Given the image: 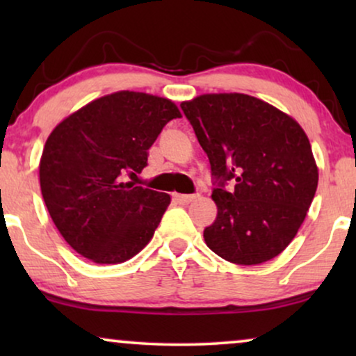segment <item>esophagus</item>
<instances>
[{
	"instance_id": "obj_1",
	"label": "esophagus",
	"mask_w": 356,
	"mask_h": 356,
	"mask_svg": "<svg viewBox=\"0 0 356 356\" xmlns=\"http://www.w3.org/2000/svg\"><path fill=\"white\" fill-rule=\"evenodd\" d=\"M194 199H196L194 194H175V201L178 204H183V206H186V204L194 201Z\"/></svg>"
}]
</instances>
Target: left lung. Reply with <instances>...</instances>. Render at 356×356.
<instances>
[{"mask_svg":"<svg viewBox=\"0 0 356 356\" xmlns=\"http://www.w3.org/2000/svg\"><path fill=\"white\" fill-rule=\"evenodd\" d=\"M181 108L217 184L206 245L233 264L274 259L298 233L318 188L308 136L290 115L238 92L199 95ZM230 179L232 193L225 189Z\"/></svg>","mask_w":356,"mask_h":356,"instance_id":"left-lung-1","label":"left lung"}]
</instances>
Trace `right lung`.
Returning a JSON list of instances; mask_svg holds the SVG:
<instances>
[{
    "label": "right lung",
    "mask_w": 356,
    "mask_h": 356,
    "mask_svg": "<svg viewBox=\"0 0 356 356\" xmlns=\"http://www.w3.org/2000/svg\"><path fill=\"white\" fill-rule=\"evenodd\" d=\"M181 118L163 97L120 90L92 100L48 136L40 188L58 232L95 264H120L144 250L170 194L134 186L163 126Z\"/></svg>",
    "instance_id": "right-lung-1"
}]
</instances>
